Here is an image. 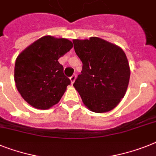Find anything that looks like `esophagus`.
I'll use <instances>...</instances> for the list:
<instances>
[{
    "instance_id": "34e87169",
    "label": "esophagus",
    "mask_w": 156,
    "mask_h": 156,
    "mask_svg": "<svg viewBox=\"0 0 156 156\" xmlns=\"http://www.w3.org/2000/svg\"><path fill=\"white\" fill-rule=\"evenodd\" d=\"M75 78H76V75H75V74H73V75H72L71 77H70V82H71V84H73V83H74V81H75Z\"/></svg>"
}]
</instances>
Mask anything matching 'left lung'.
Masks as SVG:
<instances>
[{"label": "left lung", "mask_w": 156, "mask_h": 156, "mask_svg": "<svg viewBox=\"0 0 156 156\" xmlns=\"http://www.w3.org/2000/svg\"><path fill=\"white\" fill-rule=\"evenodd\" d=\"M82 70L74 85L90 110H112L124 98L129 86L130 69L126 55L116 45L98 37L74 40Z\"/></svg>", "instance_id": "1"}]
</instances>
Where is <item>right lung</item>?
Instances as JSON below:
<instances>
[{
  "mask_svg": "<svg viewBox=\"0 0 156 156\" xmlns=\"http://www.w3.org/2000/svg\"><path fill=\"white\" fill-rule=\"evenodd\" d=\"M73 48L70 40L46 36L27 47L16 60L14 78L22 98L31 106L48 109L57 104L70 80L58 59Z\"/></svg>",
  "mask_w": 156,
  "mask_h": 156,
  "instance_id": "right-lung-1",
  "label": "right lung"
}]
</instances>
